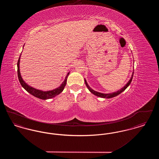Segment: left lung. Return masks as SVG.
Wrapping results in <instances>:
<instances>
[{
  "label": "left lung",
  "instance_id": "1",
  "mask_svg": "<svg viewBox=\"0 0 159 159\" xmlns=\"http://www.w3.org/2000/svg\"><path fill=\"white\" fill-rule=\"evenodd\" d=\"M133 76H134V71L132 73V75L130 79L129 80L128 82L126 83L122 88H121L120 89H119V91H117V92H114L110 93H101V92H98L94 91L93 89H92L91 87L89 86V84L87 83V82H86L85 79H84V82H85V84H86L88 89H89V91H90L91 93H93V95H96L97 97H101V98H111L115 97L119 95L120 93H121V92H123V91H125L128 87L129 84L131 83L132 80Z\"/></svg>",
  "mask_w": 159,
  "mask_h": 159
}]
</instances>
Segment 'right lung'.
Here are the masks:
<instances>
[{"instance_id":"obj_1","label":"right lung","mask_w":159,"mask_h":159,"mask_svg":"<svg viewBox=\"0 0 159 159\" xmlns=\"http://www.w3.org/2000/svg\"><path fill=\"white\" fill-rule=\"evenodd\" d=\"M21 55L19 57V59H18V62H17V72H18V77L19 81L20 82V84H21L22 87L25 90H26V91H27L29 93H30L31 95H33L34 97L38 98L41 99H43V100L53 98L55 96L59 95L60 93H61L63 91L66 85L67 79V77H68V75L70 74V72H68V74L65 77V80L62 82V83H61V84L58 88H57L56 89H54L51 90V91H43L40 90V89H37L36 88H34L31 87L30 85H29L27 83H25V81L23 80L22 77H21V73H20V62Z\"/></svg>"}]
</instances>
